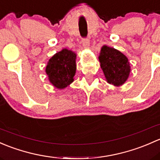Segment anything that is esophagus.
Segmentation results:
<instances>
[{
	"instance_id": "esophagus-1",
	"label": "esophagus",
	"mask_w": 160,
	"mask_h": 160,
	"mask_svg": "<svg viewBox=\"0 0 160 160\" xmlns=\"http://www.w3.org/2000/svg\"><path fill=\"white\" fill-rule=\"evenodd\" d=\"M82 45L85 48H89V39L87 38H82Z\"/></svg>"
}]
</instances>
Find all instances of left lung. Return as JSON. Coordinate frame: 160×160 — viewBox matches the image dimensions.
Instances as JSON below:
<instances>
[{
  "instance_id": "8db88e82",
  "label": "left lung",
  "mask_w": 160,
  "mask_h": 160,
  "mask_svg": "<svg viewBox=\"0 0 160 160\" xmlns=\"http://www.w3.org/2000/svg\"><path fill=\"white\" fill-rule=\"evenodd\" d=\"M98 59L108 83L120 86L126 82L131 71L126 55L113 48L104 45L102 48Z\"/></svg>"
}]
</instances>
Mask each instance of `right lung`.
Masks as SVG:
<instances>
[{"label": "right lung", "mask_w": 160, "mask_h": 160, "mask_svg": "<svg viewBox=\"0 0 160 160\" xmlns=\"http://www.w3.org/2000/svg\"><path fill=\"white\" fill-rule=\"evenodd\" d=\"M76 54L65 48L50 58L46 66V74L51 83L58 89L66 88L74 81L76 71Z\"/></svg>", "instance_id": "obj_1"}]
</instances>
